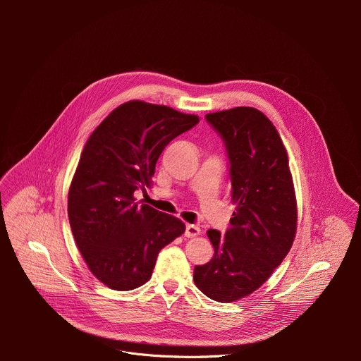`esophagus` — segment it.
Returning <instances> with one entry per match:
<instances>
[{
    "mask_svg": "<svg viewBox=\"0 0 361 361\" xmlns=\"http://www.w3.org/2000/svg\"><path fill=\"white\" fill-rule=\"evenodd\" d=\"M200 233H201V230H200V227L198 226H195V224H187L185 226V231H184V235L185 237H197V235H200Z\"/></svg>",
    "mask_w": 361,
    "mask_h": 361,
    "instance_id": "34e87169",
    "label": "esophagus"
}]
</instances>
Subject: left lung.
<instances>
[{"label": "left lung", "mask_w": 361, "mask_h": 361, "mask_svg": "<svg viewBox=\"0 0 361 361\" xmlns=\"http://www.w3.org/2000/svg\"><path fill=\"white\" fill-rule=\"evenodd\" d=\"M224 141L235 212L226 235L209 230L213 259L194 267V283L209 298L230 302L267 281L288 254L297 202L287 151L273 123L252 107L205 116Z\"/></svg>", "instance_id": "8db88e82"}]
</instances>
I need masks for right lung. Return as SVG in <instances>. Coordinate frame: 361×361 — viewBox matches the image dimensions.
I'll list each match as a JSON object with an SVG mask.
<instances>
[{"instance_id": "1", "label": "right lung", "mask_w": 361, "mask_h": 361, "mask_svg": "<svg viewBox=\"0 0 361 361\" xmlns=\"http://www.w3.org/2000/svg\"><path fill=\"white\" fill-rule=\"evenodd\" d=\"M166 106L128 101L85 142L68 191V219L90 271L107 287L145 284L163 247L185 226L134 198L145 191L166 145L198 123Z\"/></svg>"}]
</instances>
